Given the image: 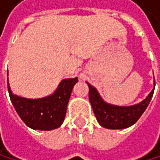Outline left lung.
Returning <instances> with one entry per match:
<instances>
[{
    "label": "left lung",
    "mask_w": 160,
    "mask_h": 160,
    "mask_svg": "<svg viewBox=\"0 0 160 160\" xmlns=\"http://www.w3.org/2000/svg\"><path fill=\"white\" fill-rule=\"evenodd\" d=\"M89 101L99 124L110 130H118L131 127L144 113L151 102L153 90L140 103L132 107H116L107 103L100 97L98 91L89 83Z\"/></svg>",
    "instance_id": "1"
}]
</instances>
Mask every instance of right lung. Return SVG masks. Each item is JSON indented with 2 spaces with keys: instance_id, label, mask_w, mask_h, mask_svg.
I'll return each instance as SVG.
<instances>
[{
  "instance_id": "1",
  "label": "right lung",
  "mask_w": 160,
  "mask_h": 160,
  "mask_svg": "<svg viewBox=\"0 0 160 160\" xmlns=\"http://www.w3.org/2000/svg\"><path fill=\"white\" fill-rule=\"evenodd\" d=\"M78 78L63 79L52 96L29 100L12 94L8 82V93L13 107L23 122L33 130L51 131L61 126L64 121L74 85Z\"/></svg>"
}]
</instances>
